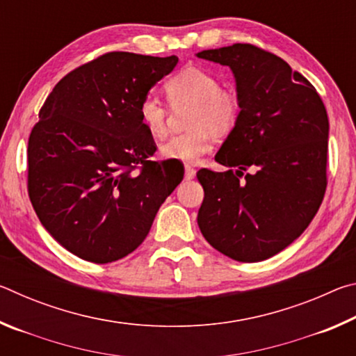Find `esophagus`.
<instances>
[{"label": "esophagus", "instance_id": "1", "mask_svg": "<svg viewBox=\"0 0 356 356\" xmlns=\"http://www.w3.org/2000/svg\"><path fill=\"white\" fill-rule=\"evenodd\" d=\"M195 176H196V171L193 170L191 166H185V180L195 179Z\"/></svg>", "mask_w": 356, "mask_h": 356}]
</instances>
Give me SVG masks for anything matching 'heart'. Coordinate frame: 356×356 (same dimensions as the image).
<instances>
[{"mask_svg": "<svg viewBox=\"0 0 356 356\" xmlns=\"http://www.w3.org/2000/svg\"><path fill=\"white\" fill-rule=\"evenodd\" d=\"M172 106L191 105L190 131L176 135L160 147L166 159L195 163L212 150L213 135L226 136L236 129L242 104L236 91L220 88L212 72L188 65L165 83ZM138 116L150 135L163 138L168 134V108L156 95L149 94L138 105Z\"/></svg>", "mask_w": 356, "mask_h": 356, "instance_id": "obj_1", "label": "heart"}]
</instances>
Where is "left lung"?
<instances>
[{
	"label": "left lung",
	"instance_id": "left-lung-1",
	"mask_svg": "<svg viewBox=\"0 0 356 356\" xmlns=\"http://www.w3.org/2000/svg\"><path fill=\"white\" fill-rule=\"evenodd\" d=\"M229 65L240 119L215 160L236 168L197 171V225L207 242L238 262L278 254L298 238L327 190L328 116L316 88L284 59L251 44L204 50Z\"/></svg>",
	"mask_w": 356,
	"mask_h": 356
}]
</instances>
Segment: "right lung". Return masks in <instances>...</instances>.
Wrapping results in <instances>:
<instances>
[{
    "mask_svg": "<svg viewBox=\"0 0 356 356\" xmlns=\"http://www.w3.org/2000/svg\"><path fill=\"white\" fill-rule=\"evenodd\" d=\"M177 56L111 51L65 75L28 141V193L50 236L72 254L108 264L147 237L161 204L182 182L177 160L156 146L138 105Z\"/></svg>",
    "mask_w": 356,
    "mask_h": 356,
    "instance_id": "obj_1",
    "label": "right lung"
}]
</instances>
